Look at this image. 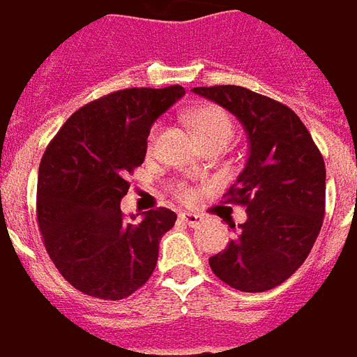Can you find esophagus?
<instances>
[{
  "instance_id": "obj_1",
  "label": "esophagus",
  "mask_w": 357,
  "mask_h": 357,
  "mask_svg": "<svg viewBox=\"0 0 357 357\" xmlns=\"http://www.w3.org/2000/svg\"><path fill=\"white\" fill-rule=\"evenodd\" d=\"M179 220H181L183 224L191 225V227H197V225H201L202 216H199V214H193V212H183V214H179Z\"/></svg>"
}]
</instances>
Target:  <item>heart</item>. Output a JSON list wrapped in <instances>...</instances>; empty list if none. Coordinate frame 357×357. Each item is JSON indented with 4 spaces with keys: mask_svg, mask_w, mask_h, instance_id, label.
<instances>
[{
    "mask_svg": "<svg viewBox=\"0 0 357 357\" xmlns=\"http://www.w3.org/2000/svg\"><path fill=\"white\" fill-rule=\"evenodd\" d=\"M189 120H191V124L195 126L197 133L201 135L202 143L210 139H233V132H235L233 120L229 118V114H227L224 109H220V107H214V105L199 107V109H195L193 112L189 114ZM160 132H162V126L160 124H155L151 128V133H149L147 139L149 153L156 147V141L160 137ZM176 193H178L179 199L187 201V199L193 197V189L189 185H185V183H181V185H178V189H176Z\"/></svg>",
    "mask_w": 357,
    "mask_h": 357,
    "instance_id": "obj_1",
    "label": "heart"
}]
</instances>
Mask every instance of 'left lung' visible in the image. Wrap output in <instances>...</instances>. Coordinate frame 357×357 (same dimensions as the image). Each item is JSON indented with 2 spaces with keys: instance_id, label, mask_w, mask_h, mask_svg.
Returning <instances> with one entry per match:
<instances>
[{
  "instance_id": "obj_1",
  "label": "left lung",
  "mask_w": 357,
  "mask_h": 357,
  "mask_svg": "<svg viewBox=\"0 0 357 357\" xmlns=\"http://www.w3.org/2000/svg\"><path fill=\"white\" fill-rule=\"evenodd\" d=\"M237 116L248 139V158L227 202L247 206L237 237L210 258L224 283L264 292L304 264L325 216V162L294 110L241 86L193 88ZM235 229V224L229 225Z\"/></svg>"
}]
</instances>
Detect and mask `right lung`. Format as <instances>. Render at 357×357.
Segmentation results:
<instances>
[{
    "label": "right lung",
    "instance_id": "1",
    "mask_svg": "<svg viewBox=\"0 0 357 357\" xmlns=\"http://www.w3.org/2000/svg\"><path fill=\"white\" fill-rule=\"evenodd\" d=\"M183 95L181 86L105 95L76 110L45 149L38 225L55 268L84 294L122 300L153 275L178 216L156 208L126 218L120 201L128 174L145 160L151 126Z\"/></svg>",
    "mask_w": 357,
    "mask_h": 357
}]
</instances>
